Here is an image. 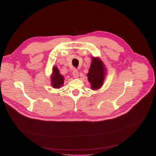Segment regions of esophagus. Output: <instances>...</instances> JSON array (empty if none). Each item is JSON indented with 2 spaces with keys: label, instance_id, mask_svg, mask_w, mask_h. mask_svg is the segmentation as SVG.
<instances>
[{
  "label": "esophagus",
  "instance_id": "obj_1",
  "mask_svg": "<svg viewBox=\"0 0 156 156\" xmlns=\"http://www.w3.org/2000/svg\"><path fill=\"white\" fill-rule=\"evenodd\" d=\"M73 77L75 78H77L78 77V75H79V73L77 70L76 69H74L73 71Z\"/></svg>",
  "mask_w": 156,
  "mask_h": 156
}]
</instances>
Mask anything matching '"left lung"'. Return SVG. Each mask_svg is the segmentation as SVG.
Wrapping results in <instances>:
<instances>
[{
  "label": "left lung",
  "mask_w": 156,
  "mask_h": 156,
  "mask_svg": "<svg viewBox=\"0 0 156 156\" xmlns=\"http://www.w3.org/2000/svg\"><path fill=\"white\" fill-rule=\"evenodd\" d=\"M102 62L98 58L92 57V61L87 74L88 80L93 90L100 88L104 80V70Z\"/></svg>",
  "instance_id": "8db88e82"
}]
</instances>
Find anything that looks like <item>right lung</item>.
I'll return each mask as SVG.
<instances>
[{"label": "right lung", "mask_w": 156, "mask_h": 156, "mask_svg": "<svg viewBox=\"0 0 156 156\" xmlns=\"http://www.w3.org/2000/svg\"><path fill=\"white\" fill-rule=\"evenodd\" d=\"M52 85L55 88H60L64 83V78L59 73L57 67H54L52 76H51Z\"/></svg>", "instance_id": "add662e5"}]
</instances>
